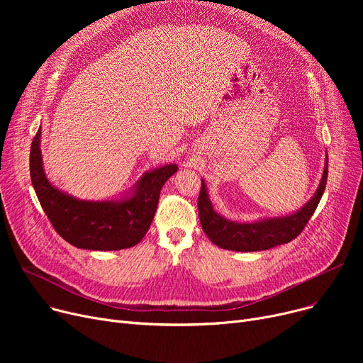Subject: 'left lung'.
<instances>
[{"label":"left lung","instance_id":"8db88e82","mask_svg":"<svg viewBox=\"0 0 363 363\" xmlns=\"http://www.w3.org/2000/svg\"><path fill=\"white\" fill-rule=\"evenodd\" d=\"M328 178V156L318 189L313 197L300 207L297 212L287 216L263 218L255 222H234L220 216L212 206L207 193L206 182L201 179L199 196V216L203 231L213 244L220 249L234 252H260L268 250L279 244L290 242L303 230L320 201L325 191Z\"/></svg>","mask_w":363,"mask_h":363}]
</instances>
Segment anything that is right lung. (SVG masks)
<instances>
[{
  "instance_id": "1",
  "label": "right lung",
  "mask_w": 363,
  "mask_h": 363,
  "mask_svg": "<svg viewBox=\"0 0 363 363\" xmlns=\"http://www.w3.org/2000/svg\"><path fill=\"white\" fill-rule=\"evenodd\" d=\"M40 145L41 128L32 141L29 160L36 197L57 234L85 250H122L138 244L155 218L164 182L178 170L175 163L148 170L121 199L79 200L48 181Z\"/></svg>"
}]
</instances>
